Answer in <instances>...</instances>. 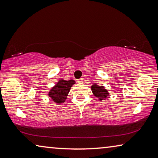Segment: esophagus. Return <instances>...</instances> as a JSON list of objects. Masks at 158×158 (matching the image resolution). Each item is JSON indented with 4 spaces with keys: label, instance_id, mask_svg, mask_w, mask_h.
<instances>
[{
    "label": "esophagus",
    "instance_id": "esophagus-1",
    "mask_svg": "<svg viewBox=\"0 0 158 158\" xmlns=\"http://www.w3.org/2000/svg\"><path fill=\"white\" fill-rule=\"evenodd\" d=\"M77 82H78L79 83H82L83 82V78H80L79 80H77Z\"/></svg>",
    "mask_w": 158,
    "mask_h": 158
}]
</instances>
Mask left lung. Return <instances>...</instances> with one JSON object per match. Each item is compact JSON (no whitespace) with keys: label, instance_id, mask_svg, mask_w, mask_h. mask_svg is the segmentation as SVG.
<instances>
[{"label":"left lung","instance_id":"obj_1","mask_svg":"<svg viewBox=\"0 0 158 158\" xmlns=\"http://www.w3.org/2000/svg\"><path fill=\"white\" fill-rule=\"evenodd\" d=\"M91 90L92 92L96 98L100 100V101H102V100L106 98L109 95V92L107 91L104 86H100L96 83H94L93 85H91Z\"/></svg>","mask_w":158,"mask_h":158}]
</instances>
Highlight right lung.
<instances>
[{"label": "right lung", "mask_w": 158, "mask_h": 158, "mask_svg": "<svg viewBox=\"0 0 158 158\" xmlns=\"http://www.w3.org/2000/svg\"><path fill=\"white\" fill-rule=\"evenodd\" d=\"M75 83V81L74 80H69V81H65L63 79L59 80L49 91V98H51L54 102L58 104L65 102L70 88Z\"/></svg>", "instance_id": "obj_1"}]
</instances>
